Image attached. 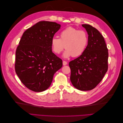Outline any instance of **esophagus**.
Listing matches in <instances>:
<instances>
[{"label": "esophagus", "mask_w": 123, "mask_h": 123, "mask_svg": "<svg viewBox=\"0 0 123 123\" xmlns=\"http://www.w3.org/2000/svg\"><path fill=\"white\" fill-rule=\"evenodd\" d=\"M62 64H63V65H64V66H65L66 65H67V62L64 61L62 62Z\"/></svg>", "instance_id": "34e87169"}]
</instances>
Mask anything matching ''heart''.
I'll use <instances>...</instances> for the list:
<instances>
[{
  "label": "heart",
  "instance_id": "b5f03b06",
  "mask_svg": "<svg viewBox=\"0 0 123 123\" xmlns=\"http://www.w3.org/2000/svg\"><path fill=\"white\" fill-rule=\"evenodd\" d=\"M89 43V36L86 32L69 27L60 33V38L53 37L51 39L52 49L57 54L65 49L64 57L68 58L73 56L78 57L86 49Z\"/></svg>",
  "mask_w": 123,
  "mask_h": 123
}]
</instances>
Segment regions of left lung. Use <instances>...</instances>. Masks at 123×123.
Segmentation results:
<instances>
[{
    "label": "left lung",
    "instance_id": "left-lung-1",
    "mask_svg": "<svg viewBox=\"0 0 123 123\" xmlns=\"http://www.w3.org/2000/svg\"><path fill=\"white\" fill-rule=\"evenodd\" d=\"M89 36L86 49L80 56L69 63L70 80L73 86L81 91L94 89L108 70V51L104 37L95 28L82 25Z\"/></svg>",
    "mask_w": 123,
    "mask_h": 123
}]
</instances>
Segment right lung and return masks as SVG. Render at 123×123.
I'll use <instances>...</instances> for the list:
<instances>
[{
	"mask_svg": "<svg viewBox=\"0 0 123 123\" xmlns=\"http://www.w3.org/2000/svg\"><path fill=\"white\" fill-rule=\"evenodd\" d=\"M61 28L55 22L42 21L25 31L16 51L15 69L25 86L34 92L49 88L62 60L52 51L51 39Z\"/></svg>",
	"mask_w": 123,
	"mask_h": 123,
	"instance_id": "obj_1",
	"label": "right lung"
}]
</instances>
